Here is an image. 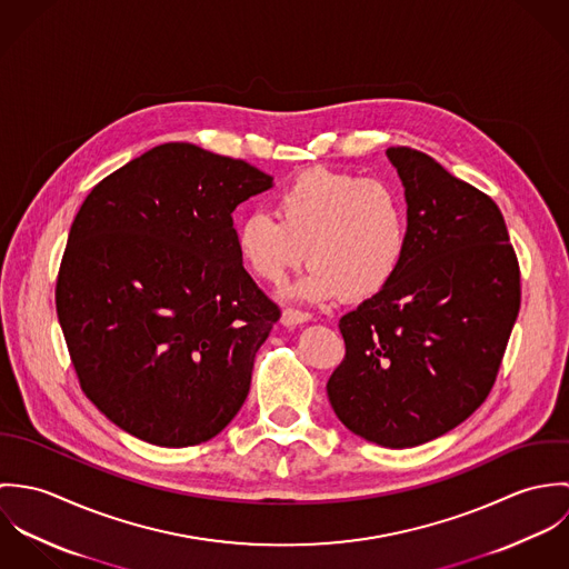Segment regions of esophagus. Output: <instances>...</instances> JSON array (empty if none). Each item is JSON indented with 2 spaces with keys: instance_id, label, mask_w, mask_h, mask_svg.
I'll return each mask as SVG.
<instances>
[{
  "instance_id": "1",
  "label": "esophagus",
  "mask_w": 569,
  "mask_h": 569,
  "mask_svg": "<svg viewBox=\"0 0 569 569\" xmlns=\"http://www.w3.org/2000/svg\"><path fill=\"white\" fill-rule=\"evenodd\" d=\"M309 320H311V316L305 313V311H298V309H284V311H282V318H280V322H282V326H287V328L307 325Z\"/></svg>"
}]
</instances>
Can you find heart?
I'll return each mask as SVG.
<instances>
[{"mask_svg": "<svg viewBox=\"0 0 569 569\" xmlns=\"http://www.w3.org/2000/svg\"><path fill=\"white\" fill-rule=\"evenodd\" d=\"M276 214L249 212L237 228V251L267 284L284 282L307 258L311 269L293 289L302 300L372 298L403 264L406 199L383 179L316 168L278 192Z\"/></svg>", "mask_w": 569, "mask_h": 569, "instance_id": "b5f03b06", "label": "heart"}]
</instances>
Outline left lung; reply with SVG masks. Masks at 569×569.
<instances>
[{
    "mask_svg": "<svg viewBox=\"0 0 569 569\" xmlns=\"http://www.w3.org/2000/svg\"><path fill=\"white\" fill-rule=\"evenodd\" d=\"M409 241L395 280L339 320L326 383L337 418L390 449L429 442L487 401L519 313V262L497 203L433 158L388 149Z\"/></svg>",
    "mask_w": 569,
    "mask_h": 569,
    "instance_id": "1",
    "label": "left lung"
}]
</instances>
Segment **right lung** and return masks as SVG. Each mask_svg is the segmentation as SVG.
<instances>
[{
	"label": "right lung",
	"mask_w": 569,
	"mask_h": 569,
	"mask_svg": "<svg viewBox=\"0 0 569 569\" xmlns=\"http://www.w3.org/2000/svg\"><path fill=\"white\" fill-rule=\"evenodd\" d=\"M271 186L243 160L168 142L82 201L57 316L82 392L127 433L201 445L243 407L280 309L244 271L232 212Z\"/></svg>",
	"instance_id": "add662e5"
}]
</instances>
